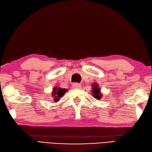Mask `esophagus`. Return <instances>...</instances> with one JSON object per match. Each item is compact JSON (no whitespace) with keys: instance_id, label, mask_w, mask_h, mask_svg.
Returning <instances> with one entry per match:
<instances>
[{"instance_id":"esophagus-1","label":"esophagus","mask_w":152,"mask_h":152,"mask_svg":"<svg viewBox=\"0 0 152 152\" xmlns=\"http://www.w3.org/2000/svg\"><path fill=\"white\" fill-rule=\"evenodd\" d=\"M81 86L80 84H79V83H74L73 84V88H75V89H79L80 88Z\"/></svg>"}]
</instances>
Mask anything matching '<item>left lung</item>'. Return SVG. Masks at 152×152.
I'll return each instance as SVG.
<instances>
[{
	"mask_svg": "<svg viewBox=\"0 0 152 152\" xmlns=\"http://www.w3.org/2000/svg\"><path fill=\"white\" fill-rule=\"evenodd\" d=\"M92 86H92V88H93V90H92V94L94 95V97L98 100L101 99L102 95L101 94V90L99 89L97 84L94 83Z\"/></svg>",
	"mask_w": 152,
	"mask_h": 152,
	"instance_id": "8db88e82",
	"label": "left lung"
}]
</instances>
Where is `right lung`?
Wrapping results in <instances>:
<instances>
[{
  "instance_id": "right-lung-1",
  "label": "right lung",
  "mask_w": 152,
  "mask_h": 152,
  "mask_svg": "<svg viewBox=\"0 0 152 152\" xmlns=\"http://www.w3.org/2000/svg\"><path fill=\"white\" fill-rule=\"evenodd\" d=\"M67 91L66 89H62L61 88H56L55 87L52 91V97H53V101L57 102L60 100V98L64 95V94Z\"/></svg>"
}]
</instances>
